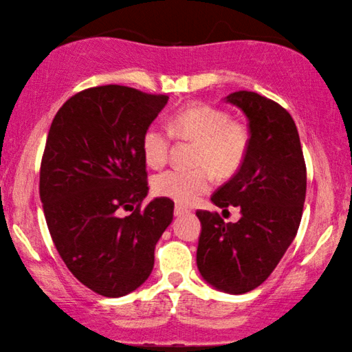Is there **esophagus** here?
I'll return each instance as SVG.
<instances>
[{
  "instance_id": "esophagus-1",
  "label": "esophagus",
  "mask_w": 352,
  "mask_h": 352,
  "mask_svg": "<svg viewBox=\"0 0 352 352\" xmlns=\"http://www.w3.org/2000/svg\"><path fill=\"white\" fill-rule=\"evenodd\" d=\"M174 214H175L177 217H180V216H184V214H189V211L186 210V208H183V206H180V205H175Z\"/></svg>"
}]
</instances>
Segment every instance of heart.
I'll list each match as a JSON object with an SVG mask.
<instances>
[{
  "label": "heart",
  "mask_w": 352,
  "mask_h": 352,
  "mask_svg": "<svg viewBox=\"0 0 352 352\" xmlns=\"http://www.w3.org/2000/svg\"><path fill=\"white\" fill-rule=\"evenodd\" d=\"M170 130L151 124L141 136V152L147 166L163 168L168 162L172 133L177 138L197 142L194 170L170 169L153 178V190L178 205H192L211 189L212 174L230 178L243 166L250 151V130L233 121L222 109L208 104H190L172 118Z\"/></svg>",
  "instance_id": "obj_1"
}]
</instances>
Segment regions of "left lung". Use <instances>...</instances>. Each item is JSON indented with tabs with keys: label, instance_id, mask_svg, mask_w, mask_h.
Masks as SVG:
<instances>
[{
	"label": "left lung",
	"instance_id": "1",
	"mask_svg": "<svg viewBox=\"0 0 352 352\" xmlns=\"http://www.w3.org/2000/svg\"><path fill=\"white\" fill-rule=\"evenodd\" d=\"M248 118L250 151L212 204L237 206L241 219L225 223L217 212L199 210L201 233L197 267L208 284L226 294L253 290L270 276L295 239L306 199V163L289 111L253 91L225 98Z\"/></svg>",
	"mask_w": 352,
	"mask_h": 352
}]
</instances>
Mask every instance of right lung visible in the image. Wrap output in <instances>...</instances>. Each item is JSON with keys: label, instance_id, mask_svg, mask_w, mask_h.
<instances>
[{"label": "right lung", "instance_id": "1", "mask_svg": "<svg viewBox=\"0 0 352 352\" xmlns=\"http://www.w3.org/2000/svg\"><path fill=\"white\" fill-rule=\"evenodd\" d=\"M168 100L130 87H94L52 119L40 168L47 230L69 272L102 296H124L146 281L174 217L166 197L141 210L148 192L141 136ZM121 209L133 212L121 218Z\"/></svg>", "mask_w": 352, "mask_h": 352}]
</instances>
